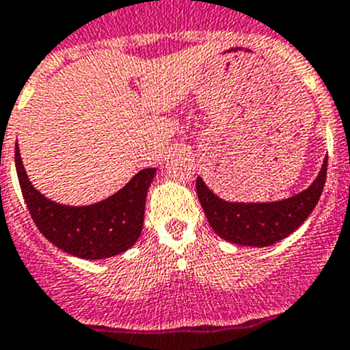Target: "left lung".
<instances>
[{"instance_id": "1", "label": "left lung", "mask_w": 350, "mask_h": 350, "mask_svg": "<svg viewBox=\"0 0 350 350\" xmlns=\"http://www.w3.org/2000/svg\"><path fill=\"white\" fill-rule=\"evenodd\" d=\"M328 157L318 178L308 190L282 202L233 204L215 197L202 178H197V195L212 230L224 240L249 247H269L297 230L314 211L323 193Z\"/></svg>"}]
</instances>
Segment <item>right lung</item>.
<instances>
[{
    "label": "right lung",
    "instance_id": "1",
    "mask_svg": "<svg viewBox=\"0 0 350 350\" xmlns=\"http://www.w3.org/2000/svg\"><path fill=\"white\" fill-rule=\"evenodd\" d=\"M15 167L29 214L46 240L81 259H107L131 249L143 230L146 191L155 169H143L122 190L86 207H70L42 197L29 181L15 146Z\"/></svg>",
    "mask_w": 350,
    "mask_h": 350
}]
</instances>
